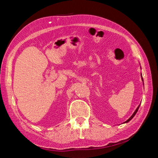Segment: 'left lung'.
Instances as JSON below:
<instances>
[{
	"instance_id": "obj_1",
	"label": "left lung",
	"mask_w": 158,
	"mask_h": 158,
	"mask_svg": "<svg viewBox=\"0 0 158 158\" xmlns=\"http://www.w3.org/2000/svg\"><path fill=\"white\" fill-rule=\"evenodd\" d=\"M141 77H142V76H141ZM141 79H142V81H143V78H141ZM139 106H140V105H139V106H138V107L137 108V109H136V110H135V112H134V114H133L132 115V116H131V117L130 118H129V119H128V120H127V121H125V123H127V122H129V121H130V120H131V119H132V118H133L134 116H135V114H137V111H138V109H139Z\"/></svg>"
}]
</instances>
